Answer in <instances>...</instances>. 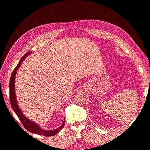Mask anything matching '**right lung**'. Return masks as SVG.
<instances>
[{"label": "right lung", "mask_w": 150, "mask_h": 150, "mask_svg": "<svg viewBox=\"0 0 150 150\" xmlns=\"http://www.w3.org/2000/svg\"><path fill=\"white\" fill-rule=\"evenodd\" d=\"M30 52L26 53L23 56V57H21L19 64L17 65V66L15 67V69H13L12 75L11 76L10 82H9V90H10L9 96H10V102L11 104V107L13 109V110L16 112V114L17 115L18 117H19V119L21 120L22 125H23L24 128L27 130L29 131V132L40 134V135H42V136H46V137H52V136L56 134L59 131L63 128V126L64 125L65 120L64 122H63L62 125L59 127V128H58L54 130H51V131L44 130L41 128H40V126H38L37 124L34 123V122L30 121L26 117H25V116L22 114V112L20 110V109L19 108V106H18L17 103L16 94H15V85H14L15 76L16 74L17 70L19 69L20 66L21 65V63L24 61L27 55Z\"/></svg>", "instance_id": "obj_1"}]
</instances>
